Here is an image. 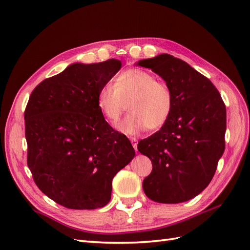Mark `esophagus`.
Listing matches in <instances>:
<instances>
[{"label":"esophagus","mask_w":250,"mask_h":250,"mask_svg":"<svg viewBox=\"0 0 250 250\" xmlns=\"http://www.w3.org/2000/svg\"><path fill=\"white\" fill-rule=\"evenodd\" d=\"M130 142H131V144H132V146H133L134 150L137 151V150H138V140L135 139V138H130Z\"/></svg>","instance_id":"34e87169"}]
</instances>
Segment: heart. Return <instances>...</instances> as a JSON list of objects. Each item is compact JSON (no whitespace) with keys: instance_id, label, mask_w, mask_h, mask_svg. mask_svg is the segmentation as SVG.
Listing matches in <instances>:
<instances>
[{"instance_id":"heart-1","label":"heart","mask_w":250,"mask_h":250,"mask_svg":"<svg viewBox=\"0 0 250 250\" xmlns=\"http://www.w3.org/2000/svg\"><path fill=\"white\" fill-rule=\"evenodd\" d=\"M97 105L105 120L118 123L127 109L130 110L119 130L126 134H138L144 129L156 130L170 119L174 109L171 86L154 75L140 69L121 72L113 81L103 85L97 96Z\"/></svg>"}]
</instances>
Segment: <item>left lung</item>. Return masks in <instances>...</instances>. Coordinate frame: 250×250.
Here are the masks:
<instances>
[{
    "mask_svg": "<svg viewBox=\"0 0 250 250\" xmlns=\"http://www.w3.org/2000/svg\"><path fill=\"white\" fill-rule=\"evenodd\" d=\"M138 65L160 75L174 95L168 122L138 144L152 163L144 192L158 203L188 201L208 186L224 152L225 104L210 80L184 60L161 54Z\"/></svg>",
    "mask_w": 250,
    "mask_h": 250,
    "instance_id": "8db88e82",
    "label": "left lung"
}]
</instances>
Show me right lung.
Here are the masks:
<instances>
[{
  "label": "right lung",
  "mask_w": 250,
  "mask_h": 250,
  "mask_svg": "<svg viewBox=\"0 0 250 250\" xmlns=\"http://www.w3.org/2000/svg\"><path fill=\"white\" fill-rule=\"evenodd\" d=\"M121 65L118 59L73 63L30 95L24 113L28 167L40 190L66 208L106 206L112 178L134 156L130 141L97 105L100 88Z\"/></svg>",
  "instance_id": "add662e5"
}]
</instances>
